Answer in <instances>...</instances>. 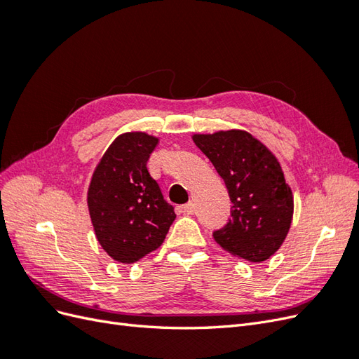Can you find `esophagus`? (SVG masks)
I'll return each instance as SVG.
<instances>
[{"label":"esophagus","instance_id":"obj_1","mask_svg":"<svg viewBox=\"0 0 359 359\" xmlns=\"http://www.w3.org/2000/svg\"><path fill=\"white\" fill-rule=\"evenodd\" d=\"M182 211L186 214H194V211H196V208H194V203L193 202H189L186 205H182Z\"/></svg>","mask_w":359,"mask_h":359}]
</instances>
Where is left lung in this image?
<instances>
[{
	"label": "left lung",
	"mask_w": 359,
	"mask_h": 359,
	"mask_svg": "<svg viewBox=\"0 0 359 359\" xmlns=\"http://www.w3.org/2000/svg\"><path fill=\"white\" fill-rule=\"evenodd\" d=\"M194 144L223 178L231 219L215 243L248 262H264L283 244L293 215L292 190L274 154L244 130L194 135Z\"/></svg>",
	"instance_id": "obj_1"
}]
</instances>
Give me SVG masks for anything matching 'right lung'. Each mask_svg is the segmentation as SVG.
Instances as JSON below:
<instances>
[{
  "instance_id": "obj_1",
  "label": "right lung",
  "mask_w": 359,
  "mask_h": 359,
  "mask_svg": "<svg viewBox=\"0 0 359 359\" xmlns=\"http://www.w3.org/2000/svg\"><path fill=\"white\" fill-rule=\"evenodd\" d=\"M157 144L142 132L119 135L93 173L91 222L100 245L118 262L133 264L154 252L177 217L147 169Z\"/></svg>"
}]
</instances>
